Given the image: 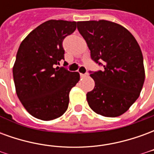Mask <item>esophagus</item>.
Listing matches in <instances>:
<instances>
[{"label":"esophagus","mask_w":154,"mask_h":154,"mask_svg":"<svg viewBox=\"0 0 154 154\" xmlns=\"http://www.w3.org/2000/svg\"><path fill=\"white\" fill-rule=\"evenodd\" d=\"M80 75H81V77H87V76H88V74H87V73H80Z\"/></svg>","instance_id":"esophagus-1"}]
</instances>
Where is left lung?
I'll list each match as a JSON object with an SVG mask.
<instances>
[{"label":"left lung","mask_w":154,"mask_h":154,"mask_svg":"<svg viewBox=\"0 0 154 154\" xmlns=\"http://www.w3.org/2000/svg\"><path fill=\"white\" fill-rule=\"evenodd\" d=\"M77 29L91 51V57L103 66L90 76L95 82L87 94L94 112L117 117L129 110L140 95L145 71L138 42L122 25L106 20L77 22Z\"/></svg>","instance_id":"8db88e82"}]
</instances>
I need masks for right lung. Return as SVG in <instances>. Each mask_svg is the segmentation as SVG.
Wrapping results in <instances>:
<instances>
[{
  "label": "right lung",
  "mask_w": 154,
  "mask_h": 154,
  "mask_svg": "<svg viewBox=\"0 0 154 154\" xmlns=\"http://www.w3.org/2000/svg\"><path fill=\"white\" fill-rule=\"evenodd\" d=\"M77 22L50 20L32 30L20 45L13 66L15 91L32 116L42 120L65 113L69 92L80 74L57 67L64 59L63 40L77 29Z\"/></svg>",
  "instance_id": "obj_1"
}]
</instances>
